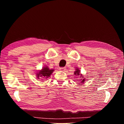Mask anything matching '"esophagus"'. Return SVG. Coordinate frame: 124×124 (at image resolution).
Returning <instances> with one entry per match:
<instances>
[{
  "label": "esophagus",
  "mask_w": 124,
  "mask_h": 124,
  "mask_svg": "<svg viewBox=\"0 0 124 124\" xmlns=\"http://www.w3.org/2000/svg\"><path fill=\"white\" fill-rule=\"evenodd\" d=\"M59 70L61 71H65L66 69L65 67H61V68H59Z\"/></svg>",
  "instance_id": "1"
}]
</instances>
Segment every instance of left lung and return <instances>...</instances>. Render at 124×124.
Segmentation results:
<instances>
[{"mask_svg": "<svg viewBox=\"0 0 124 124\" xmlns=\"http://www.w3.org/2000/svg\"><path fill=\"white\" fill-rule=\"evenodd\" d=\"M80 70L78 69H77L76 71H75V72H74V74L75 75H76V76H78V75L80 74ZM81 81H82V83H83V82H85V79H84V78H83V79Z\"/></svg>", "mask_w": 124, "mask_h": 124, "instance_id": "obj_1", "label": "left lung"}]
</instances>
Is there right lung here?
I'll use <instances>...</instances> for the list:
<instances>
[{
    "mask_svg": "<svg viewBox=\"0 0 124 124\" xmlns=\"http://www.w3.org/2000/svg\"><path fill=\"white\" fill-rule=\"evenodd\" d=\"M54 71V70H50L47 67H45L44 68H43L42 70H41L37 74V78H47L50 77L51 74Z\"/></svg>",
    "mask_w": 124,
    "mask_h": 124,
    "instance_id": "obj_1",
    "label": "right lung"
}]
</instances>
